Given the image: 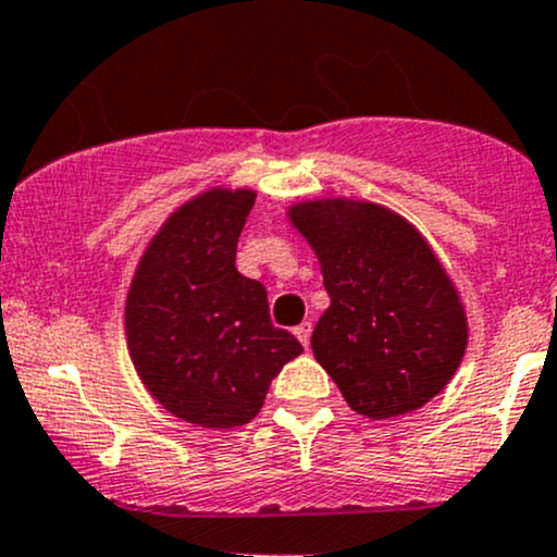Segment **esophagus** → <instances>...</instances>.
Instances as JSON below:
<instances>
[{
  "mask_svg": "<svg viewBox=\"0 0 557 557\" xmlns=\"http://www.w3.org/2000/svg\"><path fill=\"white\" fill-rule=\"evenodd\" d=\"M294 336L299 338V342H302V346H310V336H312V323H299L297 329H294Z\"/></svg>",
  "mask_w": 557,
  "mask_h": 557,
  "instance_id": "esophagus-1",
  "label": "esophagus"
}]
</instances>
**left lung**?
Instances as JSON below:
<instances>
[{"label": "left lung", "instance_id": "obj_1", "mask_svg": "<svg viewBox=\"0 0 557 557\" xmlns=\"http://www.w3.org/2000/svg\"><path fill=\"white\" fill-rule=\"evenodd\" d=\"M289 215L315 250L331 297L312 355L346 404L372 420L424 407L467 349L459 294L428 242L375 202L312 200Z\"/></svg>", "mask_w": 557, "mask_h": 557}]
</instances>
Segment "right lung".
Here are the masks:
<instances>
[{
  "mask_svg": "<svg viewBox=\"0 0 557 557\" xmlns=\"http://www.w3.org/2000/svg\"><path fill=\"white\" fill-rule=\"evenodd\" d=\"M252 189H208L172 213L124 307L129 357L150 396L200 428H239L302 344L276 329L260 281L237 271Z\"/></svg>",
  "mask_w": 557,
  "mask_h": 557,
  "instance_id": "add662e5",
  "label": "right lung"
}]
</instances>
